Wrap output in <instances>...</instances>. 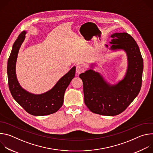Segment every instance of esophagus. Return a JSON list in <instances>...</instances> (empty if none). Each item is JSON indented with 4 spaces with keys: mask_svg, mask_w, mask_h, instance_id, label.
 Returning a JSON list of instances; mask_svg holds the SVG:
<instances>
[{
    "mask_svg": "<svg viewBox=\"0 0 153 153\" xmlns=\"http://www.w3.org/2000/svg\"><path fill=\"white\" fill-rule=\"evenodd\" d=\"M85 71V67L82 65H77L76 67V74L77 75H79L80 74L82 73Z\"/></svg>",
    "mask_w": 153,
    "mask_h": 153,
    "instance_id": "34e87169",
    "label": "esophagus"
}]
</instances>
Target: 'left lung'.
Returning <instances> with one entry per match:
<instances>
[{
	"label": "left lung",
	"instance_id": "8db88e82",
	"mask_svg": "<svg viewBox=\"0 0 153 153\" xmlns=\"http://www.w3.org/2000/svg\"><path fill=\"white\" fill-rule=\"evenodd\" d=\"M108 48L113 51L123 50L127 56L128 67L124 78L117 83H108L98 72L90 69L79 75L83 81L84 102L96 114L113 116L120 114L137 97L141 88L143 59L135 40L126 33H115Z\"/></svg>",
	"mask_w": 153,
	"mask_h": 153
}]
</instances>
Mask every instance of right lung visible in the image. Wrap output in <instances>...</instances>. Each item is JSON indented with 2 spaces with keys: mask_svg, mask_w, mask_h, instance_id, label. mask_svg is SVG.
Wrapping results in <instances>:
<instances>
[{
  "mask_svg": "<svg viewBox=\"0 0 153 153\" xmlns=\"http://www.w3.org/2000/svg\"><path fill=\"white\" fill-rule=\"evenodd\" d=\"M27 32H22L14 43L8 60L7 74L10 91L14 99L29 114L39 116L57 112L63 103L65 90L75 76L76 67H73L61 77L53 88L42 94H32L19 84L16 73V65L19 49L22 44Z\"/></svg>",
  "mask_w": 153,
  "mask_h": 153,
  "instance_id": "add662e5",
  "label": "right lung"
}]
</instances>
